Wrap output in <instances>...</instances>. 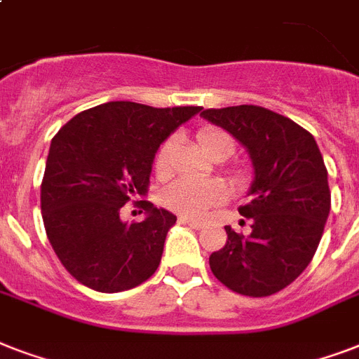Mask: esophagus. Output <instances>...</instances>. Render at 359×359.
<instances>
[{"mask_svg": "<svg viewBox=\"0 0 359 359\" xmlns=\"http://www.w3.org/2000/svg\"><path fill=\"white\" fill-rule=\"evenodd\" d=\"M180 222H182V224H188L190 227H194V229H201L203 227V222H199V219H194V218H186V216H180Z\"/></svg>", "mask_w": 359, "mask_h": 359, "instance_id": "34e87169", "label": "esophagus"}]
</instances>
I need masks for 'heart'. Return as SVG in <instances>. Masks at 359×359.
<instances>
[{
  "mask_svg": "<svg viewBox=\"0 0 359 359\" xmlns=\"http://www.w3.org/2000/svg\"><path fill=\"white\" fill-rule=\"evenodd\" d=\"M197 141L205 151L216 160L229 158L236 149L233 135L219 128H203L197 134ZM171 149L173 141H163L160 149L154 154V171L158 175H165L171 163ZM227 186L222 180H203V179H179L163 190V205L177 214L188 216V218H203L210 208L218 207L227 199Z\"/></svg>",
  "mask_w": 359,
  "mask_h": 359,
  "instance_id": "1",
  "label": "heart"
}]
</instances>
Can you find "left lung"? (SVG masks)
<instances>
[{
	"instance_id": "obj_1",
	"label": "left lung",
	"mask_w": 359,
	"mask_h": 359,
	"mask_svg": "<svg viewBox=\"0 0 359 359\" xmlns=\"http://www.w3.org/2000/svg\"><path fill=\"white\" fill-rule=\"evenodd\" d=\"M201 115L235 135L255 168L251 201L238 208L251 233L227 225L210 270L238 294H276L306 270L323 238L332 205L323 154L306 128L272 109L242 104Z\"/></svg>"
}]
</instances>
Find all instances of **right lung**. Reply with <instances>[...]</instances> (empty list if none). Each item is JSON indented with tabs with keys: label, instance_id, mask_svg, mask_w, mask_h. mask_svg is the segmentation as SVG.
<instances>
[{
	"label": "right lung",
	"instance_id": "add662e5",
	"mask_svg": "<svg viewBox=\"0 0 359 359\" xmlns=\"http://www.w3.org/2000/svg\"><path fill=\"white\" fill-rule=\"evenodd\" d=\"M201 109L106 102L53 135L41 184L42 222L61 264L81 285L121 292L156 272L177 216L137 201L147 218L124 224L121 208L149 191L160 143Z\"/></svg>",
	"mask_w": 359,
	"mask_h": 359
}]
</instances>
